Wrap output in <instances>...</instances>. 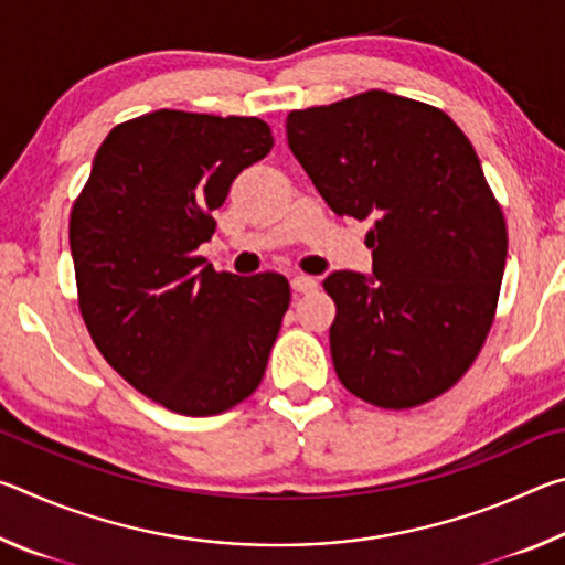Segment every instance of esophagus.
Masks as SVG:
<instances>
[{
  "mask_svg": "<svg viewBox=\"0 0 565 565\" xmlns=\"http://www.w3.org/2000/svg\"><path fill=\"white\" fill-rule=\"evenodd\" d=\"M291 289L296 294H309L313 289H319V279H313V276L299 274V276H294V279H291Z\"/></svg>",
  "mask_w": 565,
  "mask_h": 565,
  "instance_id": "1",
  "label": "esophagus"
}]
</instances>
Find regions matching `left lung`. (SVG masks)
I'll use <instances>...</instances> for the list:
<instances>
[{
	"instance_id": "obj_1",
	"label": "left lung",
	"mask_w": 565,
	"mask_h": 565,
	"mask_svg": "<svg viewBox=\"0 0 565 565\" xmlns=\"http://www.w3.org/2000/svg\"><path fill=\"white\" fill-rule=\"evenodd\" d=\"M286 139L333 214L371 218V276L331 271V359L381 408L431 401L489 337L509 236L466 134L388 92L291 111Z\"/></svg>"
}]
</instances>
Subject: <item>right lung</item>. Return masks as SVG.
<instances>
[{
  "label": "right lung",
  "instance_id": "1",
  "mask_svg": "<svg viewBox=\"0 0 565 565\" xmlns=\"http://www.w3.org/2000/svg\"><path fill=\"white\" fill-rule=\"evenodd\" d=\"M271 145L256 117L151 111L109 131L74 202L84 323L119 376L177 414L252 396L289 309L281 274H218L196 256L232 181Z\"/></svg>",
  "mask_w": 565,
  "mask_h": 565
}]
</instances>
